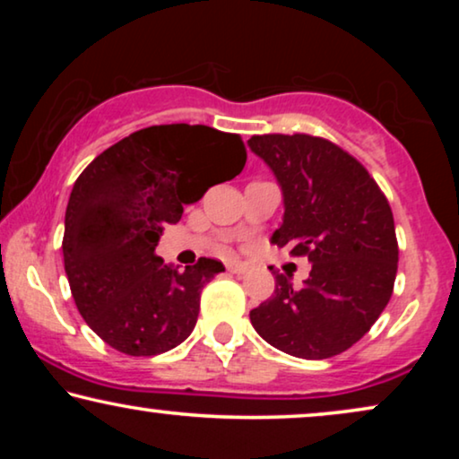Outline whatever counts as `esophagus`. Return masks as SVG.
<instances>
[{
    "label": "esophagus",
    "mask_w": 459,
    "mask_h": 459,
    "mask_svg": "<svg viewBox=\"0 0 459 459\" xmlns=\"http://www.w3.org/2000/svg\"><path fill=\"white\" fill-rule=\"evenodd\" d=\"M230 273H236V275H244L247 273V265H242V263H231V265H228Z\"/></svg>",
    "instance_id": "34e87169"
}]
</instances>
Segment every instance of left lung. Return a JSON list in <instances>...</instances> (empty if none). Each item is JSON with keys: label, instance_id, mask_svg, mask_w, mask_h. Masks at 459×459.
<instances>
[{"label": "left lung", "instance_id": "8db88e82", "mask_svg": "<svg viewBox=\"0 0 459 459\" xmlns=\"http://www.w3.org/2000/svg\"><path fill=\"white\" fill-rule=\"evenodd\" d=\"M248 146L284 196L272 242L311 261L303 286L273 272L272 299L250 311V324L263 341L300 359L341 355L393 294L399 247L388 200L359 160L324 137L253 135Z\"/></svg>", "mask_w": 459, "mask_h": 459}]
</instances>
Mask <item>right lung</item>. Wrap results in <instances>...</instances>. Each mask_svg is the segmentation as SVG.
<instances>
[{"label": "right lung", "instance_id": "add662e5", "mask_svg": "<svg viewBox=\"0 0 459 459\" xmlns=\"http://www.w3.org/2000/svg\"><path fill=\"white\" fill-rule=\"evenodd\" d=\"M244 162L240 135L175 123L135 131L79 175L65 217V272L79 313L106 344L150 357L192 334L200 290L225 267L200 256L179 272L154 255L156 244L184 204L234 179Z\"/></svg>", "mask_w": 459, "mask_h": 459}]
</instances>
